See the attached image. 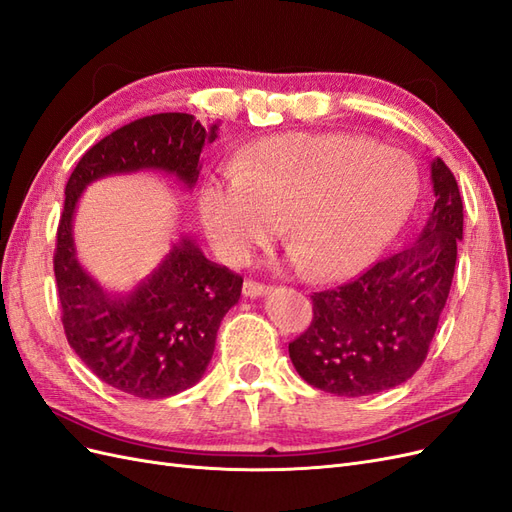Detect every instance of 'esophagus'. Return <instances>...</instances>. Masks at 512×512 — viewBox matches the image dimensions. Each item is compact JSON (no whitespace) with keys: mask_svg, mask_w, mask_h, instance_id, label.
<instances>
[{"mask_svg":"<svg viewBox=\"0 0 512 512\" xmlns=\"http://www.w3.org/2000/svg\"><path fill=\"white\" fill-rule=\"evenodd\" d=\"M267 292H269V286H265V284H258V282H252V280L243 282V297L256 299V297H262V294H267Z\"/></svg>","mask_w":512,"mask_h":512,"instance_id":"1","label":"esophagus"}]
</instances>
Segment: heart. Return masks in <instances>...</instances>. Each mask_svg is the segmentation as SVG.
Wrapping results in <instances>:
<instances>
[{"label":"heart","mask_w":512,"mask_h":512,"mask_svg":"<svg viewBox=\"0 0 512 512\" xmlns=\"http://www.w3.org/2000/svg\"><path fill=\"white\" fill-rule=\"evenodd\" d=\"M418 173L404 151L356 134L294 132L239 153L230 175L198 192L207 237L228 262L250 260L282 230L314 282L363 273L404 226Z\"/></svg>","instance_id":"1"}]
</instances>
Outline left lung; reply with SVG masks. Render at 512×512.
I'll use <instances>...</instances> for the list:
<instances>
[{
  "label": "left lung",
  "instance_id": "1",
  "mask_svg": "<svg viewBox=\"0 0 512 512\" xmlns=\"http://www.w3.org/2000/svg\"><path fill=\"white\" fill-rule=\"evenodd\" d=\"M436 203L404 252L376 262L354 282L314 292V318L288 344L299 376L324 393L363 397L395 389L429 352L451 292L463 203L440 158L431 162Z\"/></svg>",
  "mask_w": 512,
  "mask_h": 512
}]
</instances>
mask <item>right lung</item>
<instances>
[{"label": "right lung", "instance_id": "right-lung-1", "mask_svg": "<svg viewBox=\"0 0 512 512\" xmlns=\"http://www.w3.org/2000/svg\"><path fill=\"white\" fill-rule=\"evenodd\" d=\"M215 138L218 123L205 130L188 113L136 119L85 151L66 183L53 258L61 322L79 359L102 382L134 397H170L203 378L243 277L215 265L192 237L181 235L130 292H108L76 258V205L89 183L136 170H160L194 188L200 151Z\"/></svg>", "mask_w": 512, "mask_h": 512}]
</instances>
